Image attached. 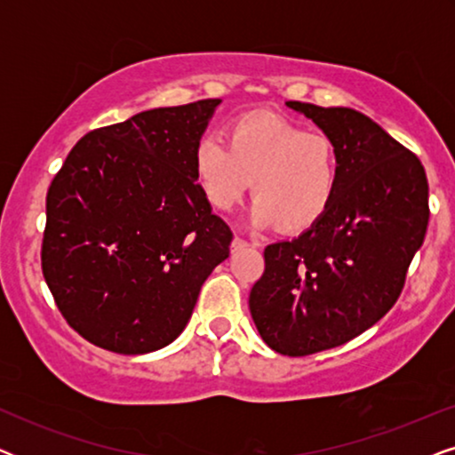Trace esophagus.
I'll return each instance as SVG.
<instances>
[{"label":"esophagus","mask_w":455,"mask_h":455,"mask_svg":"<svg viewBox=\"0 0 455 455\" xmlns=\"http://www.w3.org/2000/svg\"><path fill=\"white\" fill-rule=\"evenodd\" d=\"M248 244H251V242L244 240V238H240V235H235V238L232 240V251H240V248H244Z\"/></svg>","instance_id":"34e87169"}]
</instances>
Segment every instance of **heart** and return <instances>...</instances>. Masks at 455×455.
<instances>
[{
	"label": "heart",
	"instance_id": "heart-1",
	"mask_svg": "<svg viewBox=\"0 0 455 455\" xmlns=\"http://www.w3.org/2000/svg\"><path fill=\"white\" fill-rule=\"evenodd\" d=\"M226 140L207 134L195 148V173L211 207L232 211L252 186V221L288 234L316 226L331 209L339 153L329 134L259 111L238 117Z\"/></svg>",
	"mask_w": 455,
	"mask_h": 455
}]
</instances>
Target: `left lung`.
Masks as SVG:
<instances>
[{
    "label": "left lung",
    "instance_id": "8db88e82",
    "mask_svg": "<svg viewBox=\"0 0 455 455\" xmlns=\"http://www.w3.org/2000/svg\"><path fill=\"white\" fill-rule=\"evenodd\" d=\"M338 145L339 184L327 215L265 248L251 315L283 356L341 346L389 313L428 226V182L412 151L350 108L288 101Z\"/></svg>",
    "mask_w": 455,
    "mask_h": 455
}]
</instances>
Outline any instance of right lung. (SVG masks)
Returning a JSON list of instances; mask_svg holds the SVG:
<instances>
[{
	"instance_id": "right-lung-1",
	"label": "right lung",
	"mask_w": 455,
	"mask_h": 455,
	"mask_svg": "<svg viewBox=\"0 0 455 455\" xmlns=\"http://www.w3.org/2000/svg\"><path fill=\"white\" fill-rule=\"evenodd\" d=\"M220 99L148 109L80 139L47 190L43 277L74 331L147 354L184 331L198 291L229 257L195 148Z\"/></svg>"
}]
</instances>
